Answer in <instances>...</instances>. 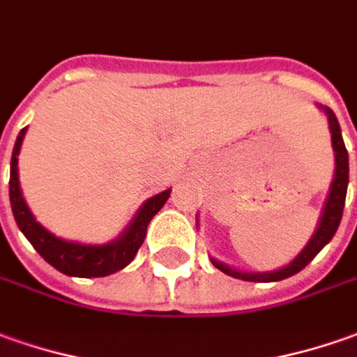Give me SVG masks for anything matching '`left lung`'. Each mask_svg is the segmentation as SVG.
<instances>
[{
    "instance_id": "left-lung-1",
    "label": "left lung",
    "mask_w": 357,
    "mask_h": 357,
    "mask_svg": "<svg viewBox=\"0 0 357 357\" xmlns=\"http://www.w3.org/2000/svg\"><path fill=\"white\" fill-rule=\"evenodd\" d=\"M324 113L328 115V125H331L332 132V146L336 152V174H334V181H332L331 193L326 199V205H324V213H322V219L319 222V229L312 234L311 242L305 246V250L301 252L295 260L291 261L289 266H285L283 270L270 271V273H242V271L232 270L227 268L225 264L213 260V266L220 270L222 273H227L230 278H236L242 281H256V283H270V281H281L287 280L291 275L299 273L305 266H309L312 258L321 252L332 236L336 234V230L340 227L342 213H344V203H346V191H348V150L344 146V140H342V130L338 125V119L332 113L331 109H324Z\"/></svg>"
}]
</instances>
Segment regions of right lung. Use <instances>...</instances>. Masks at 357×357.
Listing matches in <instances>:
<instances>
[{"mask_svg":"<svg viewBox=\"0 0 357 357\" xmlns=\"http://www.w3.org/2000/svg\"><path fill=\"white\" fill-rule=\"evenodd\" d=\"M25 130L26 128H21V132L17 137L13 156H11V176H9V199H11V209H13L17 227L25 234L26 240L33 244V248L52 268H56L58 271H62L66 275L105 278V275L123 270L137 256L138 248L142 246L144 236H146L148 222L168 201L169 189L148 199L144 207L138 211L137 219L132 220V225L128 227L127 232L117 242H111L105 246H86V244H74V242L56 238L36 222L35 217L31 215V211L26 207L25 199L21 195L19 176H17V154L21 150Z\"/></svg>","mask_w":357,"mask_h":357,"instance_id":"add662e5","label":"right lung"}]
</instances>
